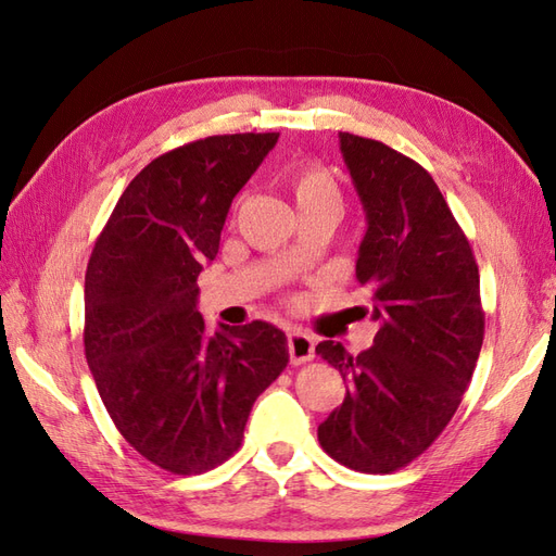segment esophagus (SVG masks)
Here are the masks:
<instances>
[{"mask_svg": "<svg viewBox=\"0 0 556 556\" xmlns=\"http://www.w3.org/2000/svg\"><path fill=\"white\" fill-rule=\"evenodd\" d=\"M288 351L292 363H306L314 358V337H308L302 330L288 332Z\"/></svg>", "mask_w": 556, "mask_h": 556, "instance_id": "esophagus-1", "label": "esophagus"}]
</instances>
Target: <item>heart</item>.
I'll return each mask as SVG.
<instances>
[{"label":"heart","instance_id":"obj_1","mask_svg":"<svg viewBox=\"0 0 556 556\" xmlns=\"http://www.w3.org/2000/svg\"><path fill=\"white\" fill-rule=\"evenodd\" d=\"M290 193L300 216L328 214L340 219L344 200L337 181L318 165H300L290 172Z\"/></svg>","mask_w":556,"mask_h":556}]
</instances>
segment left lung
<instances>
[{
    "label": "left lung",
    "mask_w": 556,
    "mask_h": 556,
    "mask_svg": "<svg viewBox=\"0 0 556 556\" xmlns=\"http://www.w3.org/2000/svg\"><path fill=\"white\" fill-rule=\"evenodd\" d=\"M368 231L356 280L372 292V346L316 354L342 372L346 396L318 427L323 451L363 473H389L439 439L483 344L479 266L431 174L382 141L340 131Z\"/></svg>",
    "instance_id": "8db88e82"
}]
</instances>
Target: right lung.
<instances>
[{
    "mask_svg": "<svg viewBox=\"0 0 556 556\" xmlns=\"http://www.w3.org/2000/svg\"><path fill=\"white\" fill-rule=\"evenodd\" d=\"M278 131L174 148L119 195L85 276V354L108 415L134 451L202 473L242 443L256 396L286 370L288 337L252 320L214 334L195 280L219 252L228 207Z\"/></svg>",
    "mask_w": 556,
    "mask_h": 556,
    "instance_id": "1",
    "label": "right lung"
}]
</instances>
